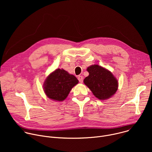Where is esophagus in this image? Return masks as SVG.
Masks as SVG:
<instances>
[{
    "label": "esophagus",
    "mask_w": 152,
    "mask_h": 152,
    "mask_svg": "<svg viewBox=\"0 0 152 152\" xmlns=\"http://www.w3.org/2000/svg\"><path fill=\"white\" fill-rule=\"evenodd\" d=\"M77 79H78L79 82H80V83H82V82H83V77H82V76H79L78 77H77Z\"/></svg>",
    "instance_id": "esophagus-1"
}]
</instances>
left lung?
I'll return each instance as SVG.
<instances>
[{"label":"left lung","mask_w":152,"mask_h":152,"mask_svg":"<svg viewBox=\"0 0 152 152\" xmlns=\"http://www.w3.org/2000/svg\"><path fill=\"white\" fill-rule=\"evenodd\" d=\"M86 70L89 75L83 82L98 99H107L116 93L118 80L110 71L97 64L88 67Z\"/></svg>","instance_id":"left-lung-1"}]
</instances>
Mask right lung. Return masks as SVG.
<instances>
[{
  "instance_id": "1",
  "label": "right lung",
  "mask_w": 152,
  "mask_h": 152,
  "mask_svg": "<svg viewBox=\"0 0 152 152\" xmlns=\"http://www.w3.org/2000/svg\"><path fill=\"white\" fill-rule=\"evenodd\" d=\"M79 80L64 69H58L46 78L43 89L46 96L55 101L62 102L67 98Z\"/></svg>"
}]
</instances>
